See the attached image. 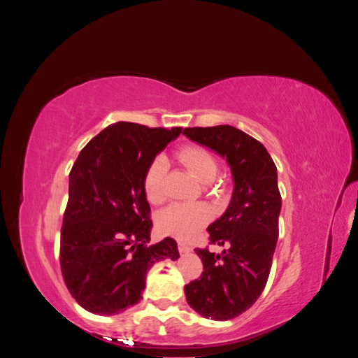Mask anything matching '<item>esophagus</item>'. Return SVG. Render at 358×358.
Instances as JSON below:
<instances>
[{
	"mask_svg": "<svg viewBox=\"0 0 358 358\" xmlns=\"http://www.w3.org/2000/svg\"><path fill=\"white\" fill-rule=\"evenodd\" d=\"M178 248H179V251H180L182 254H188V252L192 251V248L188 246V245H185L183 242H179V243H178Z\"/></svg>",
	"mask_w": 358,
	"mask_h": 358,
	"instance_id": "1",
	"label": "esophagus"
}]
</instances>
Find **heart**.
<instances>
[{"label": "heart", "instance_id": "b5f03b06", "mask_svg": "<svg viewBox=\"0 0 358 358\" xmlns=\"http://www.w3.org/2000/svg\"><path fill=\"white\" fill-rule=\"evenodd\" d=\"M179 158L203 182L212 180L218 173V162L215 157L201 146L182 148ZM166 170V158L157 157L145 171L143 191L150 203H159L164 199ZM209 218L210 209L203 203H173L159 212L157 222L161 233L180 241H189L201 230Z\"/></svg>", "mask_w": 358, "mask_h": 358}]
</instances>
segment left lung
<instances>
[{"mask_svg": "<svg viewBox=\"0 0 358 358\" xmlns=\"http://www.w3.org/2000/svg\"><path fill=\"white\" fill-rule=\"evenodd\" d=\"M192 142L227 159L233 176L229 208L208 227L209 241L225 246L221 254L196 249L200 279L185 285L188 305L204 318L239 317L262 296L279 234L280 194L278 170L267 149L231 125L185 128Z\"/></svg>", "mask_w": 358, "mask_h": 358, "instance_id": "obj_1", "label": "left lung"}]
</instances>
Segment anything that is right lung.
<instances>
[{
    "label": "right lung",
    "mask_w": 358,
    "mask_h": 358,
    "mask_svg": "<svg viewBox=\"0 0 358 358\" xmlns=\"http://www.w3.org/2000/svg\"><path fill=\"white\" fill-rule=\"evenodd\" d=\"M182 127L116 122L86 145L70 171L59 262L74 300L96 315H115L142 299L148 270L179 258L178 243L150 241L143 191L148 166Z\"/></svg>",
    "instance_id": "right-lung-1"
}]
</instances>
